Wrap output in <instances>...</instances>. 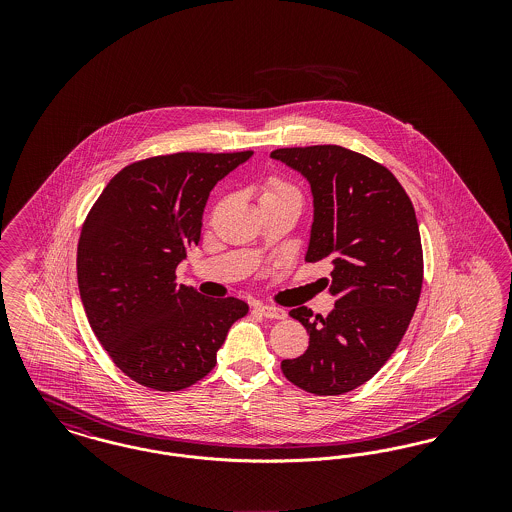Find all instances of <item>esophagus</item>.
I'll use <instances>...</instances> for the list:
<instances>
[{"label":"esophagus","instance_id":"obj_1","mask_svg":"<svg viewBox=\"0 0 512 512\" xmlns=\"http://www.w3.org/2000/svg\"><path fill=\"white\" fill-rule=\"evenodd\" d=\"M257 311H259L263 317L274 318V320L286 318V311H284L282 307H276V305H259Z\"/></svg>","mask_w":512,"mask_h":512}]
</instances>
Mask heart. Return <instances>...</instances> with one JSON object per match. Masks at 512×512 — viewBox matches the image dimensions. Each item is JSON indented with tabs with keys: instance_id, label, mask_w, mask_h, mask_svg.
Returning <instances> with one entry per match:
<instances>
[{
	"instance_id": "1",
	"label": "heart",
	"mask_w": 512,
	"mask_h": 512,
	"mask_svg": "<svg viewBox=\"0 0 512 512\" xmlns=\"http://www.w3.org/2000/svg\"><path fill=\"white\" fill-rule=\"evenodd\" d=\"M276 195H297V190L280 178H270L265 184L263 197H276Z\"/></svg>"
}]
</instances>
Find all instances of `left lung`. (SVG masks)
Returning <instances> with one entry per match:
<instances>
[{
	"instance_id": "8db88e82",
	"label": "left lung",
	"mask_w": 512,
	"mask_h": 512,
	"mask_svg": "<svg viewBox=\"0 0 512 512\" xmlns=\"http://www.w3.org/2000/svg\"><path fill=\"white\" fill-rule=\"evenodd\" d=\"M301 172L315 217L307 263L330 259L328 317L290 311L309 347L282 361L284 376L315 395H341L368 382L403 340L422 290L424 261L413 203L384 165L341 146L282 147L270 153Z\"/></svg>"
}]
</instances>
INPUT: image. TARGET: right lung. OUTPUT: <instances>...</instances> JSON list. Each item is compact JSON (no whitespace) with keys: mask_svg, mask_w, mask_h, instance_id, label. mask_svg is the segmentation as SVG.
I'll return each instance as SVG.
<instances>
[{"mask_svg":"<svg viewBox=\"0 0 512 512\" xmlns=\"http://www.w3.org/2000/svg\"><path fill=\"white\" fill-rule=\"evenodd\" d=\"M253 151L171 153L124 167L82 224L76 274L88 322L113 363L149 390L194 386L217 365L230 326L249 305L176 284L199 244L215 184Z\"/></svg>","mask_w":512,"mask_h":512,"instance_id":"add662e5","label":"right lung"}]
</instances>
